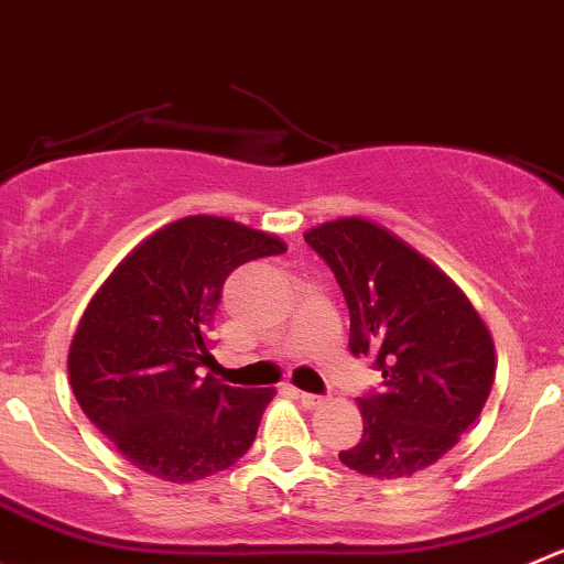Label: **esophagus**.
<instances>
[{"mask_svg":"<svg viewBox=\"0 0 564 564\" xmlns=\"http://www.w3.org/2000/svg\"><path fill=\"white\" fill-rule=\"evenodd\" d=\"M294 393H297V399L305 404V408H319V404L325 402V397H319V393H308V391H294Z\"/></svg>","mask_w":564,"mask_h":564,"instance_id":"34e87169","label":"esophagus"}]
</instances>
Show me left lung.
<instances>
[{
	"mask_svg": "<svg viewBox=\"0 0 564 564\" xmlns=\"http://www.w3.org/2000/svg\"><path fill=\"white\" fill-rule=\"evenodd\" d=\"M349 308V352L382 371L358 397L364 435L338 460L375 479L424 471L482 413L496 375L494 338L466 294L410 245L360 217L305 234Z\"/></svg>",
	"mask_w": 564,
	"mask_h": 564,
	"instance_id": "left-lung-1",
	"label": "left lung"
}]
</instances>
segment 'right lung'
Segmentation results:
<instances>
[{"instance_id":"right-lung-1","label":"right lung","mask_w":564,"mask_h":564,"mask_svg":"<svg viewBox=\"0 0 564 564\" xmlns=\"http://www.w3.org/2000/svg\"><path fill=\"white\" fill-rule=\"evenodd\" d=\"M278 237L226 220L184 217L145 239L82 314L68 377L87 419L120 455L165 482L226 471L259 433L272 388L223 386L212 327L237 267L281 256Z\"/></svg>"}]
</instances>
